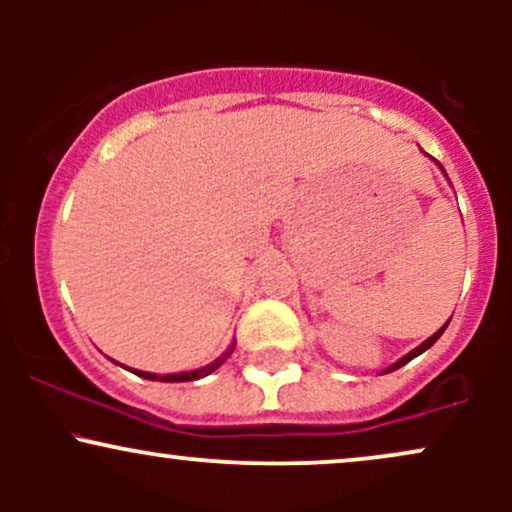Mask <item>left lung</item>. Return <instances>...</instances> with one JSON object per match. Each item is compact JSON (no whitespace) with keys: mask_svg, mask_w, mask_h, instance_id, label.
Segmentation results:
<instances>
[{"mask_svg":"<svg viewBox=\"0 0 512 512\" xmlns=\"http://www.w3.org/2000/svg\"><path fill=\"white\" fill-rule=\"evenodd\" d=\"M433 161H436V158H433ZM438 166H440V163H438ZM440 170H443V166H440ZM443 173H445V170H443ZM445 178H448V175H445ZM448 322H450V320H448ZM448 322H445V325H443V327H440V330H438L436 334H431V337H428V339H426V342H421L419 346H416V349H411L407 356H402V358H399V361H395V363H392V366H387L385 370H380V375H385V373H392V370L402 368V366H404V363H409V361H411V358L421 356V354H424V351H426V349H431V346H433V344H436V342H438V339H440V334H443V332H445V327H448Z\"/></svg>","mask_w":512,"mask_h":512,"instance_id":"1","label":"left lung"}]
</instances>
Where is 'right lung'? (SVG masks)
Listing matches in <instances>:
<instances>
[{"instance_id": "right-lung-1", "label": "right lung", "mask_w": 512, "mask_h": 512, "mask_svg": "<svg viewBox=\"0 0 512 512\" xmlns=\"http://www.w3.org/2000/svg\"><path fill=\"white\" fill-rule=\"evenodd\" d=\"M233 349H236V342L228 346L223 354L216 358V361L207 363V366L197 368V370H185V373H166V375H158V373H146V370H132V373H137L139 378H146V380H161V383H192V380H199V378H207V375L214 373L216 368L221 366L223 361H226L228 356L233 354Z\"/></svg>"}]
</instances>
